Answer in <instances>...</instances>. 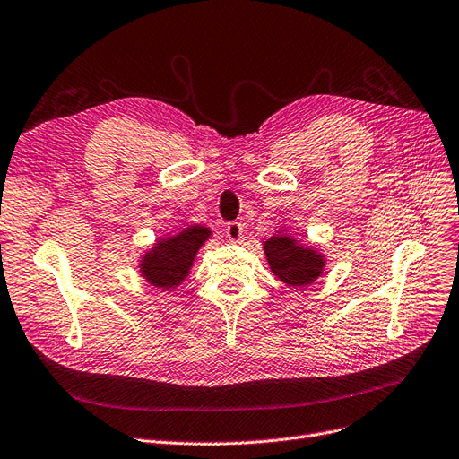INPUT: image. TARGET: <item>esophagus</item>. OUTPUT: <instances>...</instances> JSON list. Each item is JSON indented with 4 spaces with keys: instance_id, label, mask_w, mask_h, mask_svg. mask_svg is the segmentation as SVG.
<instances>
[{
    "instance_id": "34e87169",
    "label": "esophagus",
    "mask_w": 459,
    "mask_h": 459,
    "mask_svg": "<svg viewBox=\"0 0 459 459\" xmlns=\"http://www.w3.org/2000/svg\"><path fill=\"white\" fill-rule=\"evenodd\" d=\"M242 234H244V227H242V223L230 221V223H227V225H225V236L229 238L230 242H240Z\"/></svg>"
}]
</instances>
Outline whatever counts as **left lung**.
<instances>
[{
    "label": "left lung",
    "mask_w": 459,
    "mask_h": 459,
    "mask_svg": "<svg viewBox=\"0 0 459 459\" xmlns=\"http://www.w3.org/2000/svg\"><path fill=\"white\" fill-rule=\"evenodd\" d=\"M270 270L290 287L311 285L323 273L325 258L311 247L298 244L287 234H275L264 242Z\"/></svg>",
    "instance_id": "8db88e82"
}]
</instances>
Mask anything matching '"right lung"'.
<instances>
[{
	"label": "right lung",
	"instance_id": "right-lung-1",
	"mask_svg": "<svg viewBox=\"0 0 459 459\" xmlns=\"http://www.w3.org/2000/svg\"><path fill=\"white\" fill-rule=\"evenodd\" d=\"M210 238L206 227H187L180 234L159 240L141 261L146 281L159 289H174L189 275L196 251Z\"/></svg>",
	"mask_w": 459,
	"mask_h": 459
}]
</instances>
